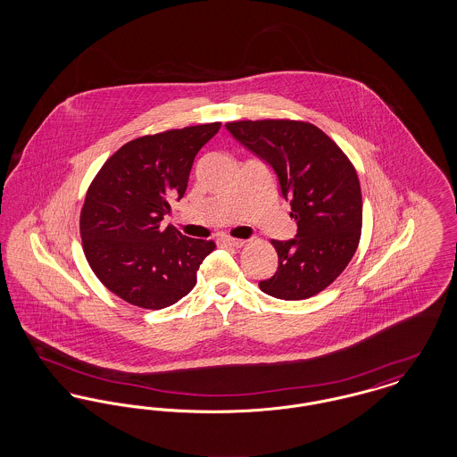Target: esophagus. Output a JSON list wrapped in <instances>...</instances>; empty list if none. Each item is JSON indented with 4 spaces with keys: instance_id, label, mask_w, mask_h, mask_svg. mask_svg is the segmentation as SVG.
Instances as JSON below:
<instances>
[{
    "instance_id": "esophagus-1",
    "label": "esophagus",
    "mask_w": 457,
    "mask_h": 457,
    "mask_svg": "<svg viewBox=\"0 0 457 457\" xmlns=\"http://www.w3.org/2000/svg\"><path fill=\"white\" fill-rule=\"evenodd\" d=\"M220 241H222L224 245H229V246H235V248H241V246L246 243L245 239L231 238V237H224V238H220Z\"/></svg>"
}]
</instances>
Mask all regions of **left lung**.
<instances>
[{
  "instance_id": "obj_1",
  "label": "left lung",
  "mask_w": 457,
  "mask_h": 457,
  "mask_svg": "<svg viewBox=\"0 0 457 457\" xmlns=\"http://www.w3.org/2000/svg\"><path fill=\"white\" fill-rule=\"evenodd\" d=\"M226 129L274 168L298 224L296 238L270 239L278 270L259 287L279 300L319 295L346 269L361 238L363 202L354 166L308 121L238 120Z\"/></svg>"
}]
</instances>
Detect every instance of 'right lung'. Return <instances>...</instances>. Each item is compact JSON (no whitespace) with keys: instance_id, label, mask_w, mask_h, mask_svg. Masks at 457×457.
I'll list each match as a JSON object with an SVG mask.
<instances>
[{"instance_id":"obj_1","label":"right lung","mask_w":457,"mask_h":457,"mask_svg":"<svg viewBox=\"0 0 457 457\" xmlns=\"http://www.w3.org/2000/svg\"><path fill=\"white\" fill-rule=\"evenodd\" d=\"M220 123L144 135L109 157L88 185L80 212L82 248L97 279L127 303L161 310L187 296L216 248L162 224L181 198L196 153Z\"/></svg>"}]
</instances>
